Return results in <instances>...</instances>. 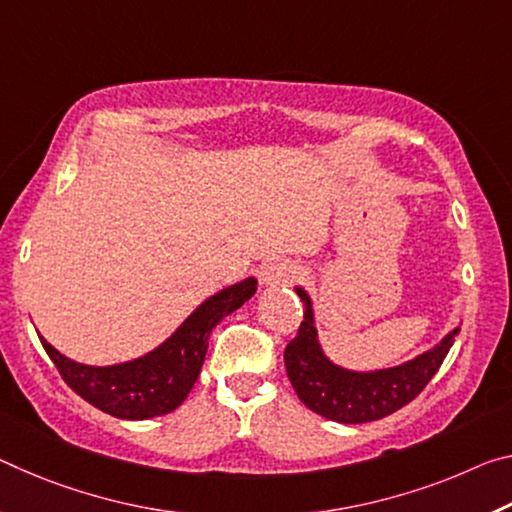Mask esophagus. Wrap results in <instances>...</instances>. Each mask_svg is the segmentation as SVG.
Instances as JSON below:
<instances>
[{
	"label": "esophagus",
	"mask_w": 512,
	"mask_h": 512,
	"mask_svg": "<svg viewBox=\"0 0 512 512\" xmlns=\"http://www.w3.org/2000/svg\"><path fill=\"white\" fill-rule=\"evenodd\" d=\"M300 275V266L289 262V259H275V262L266 264L262 271V285H289Z\"/></svg>",
	"instance_id": "34e87169"
}]
</instances>
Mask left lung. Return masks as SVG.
<instances>
[{"label": "left lung", "mask_w": 512, "mask_h": 512, "mask_svg": "<svg viewBox=\"0 0 512 512\" xmlns=\"http://www.w3.org/2000/svg\"><path fill=\"white\" fill-rule=\"evenodd\" d=\"M296 294L303 300L305 312L298 335L285 348L287 376L307 408L339 424H367L408 405L431 383L460 332L453 328L431 351L399 367L351 371L326 358L316 335L312 300L303 287H296Z\"/></svg>", "instance_id": "left-lung-1"}]
</instances>
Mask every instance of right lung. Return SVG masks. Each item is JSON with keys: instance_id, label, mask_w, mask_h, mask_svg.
I'll return each mask as SVG.
<instances>
[{"instance_id": "1", "label": "right lung", "mask_w": 512, "mask_h": 512, "mask_svg": "<svg viewBox=\"0 0 512 512\" xmlns=\"http://www.w3.org/2000/svg\"><path fill=\"white\" fill-rule=\"evenodd\" d=\"M257 280L246 278L207 298L164 344L143 358L111 367H91L61 355L40 337L72 392L118 419H152L180 408L205 362L209 335L227 314L253 298Z\"/></svg>"}]
</instances>
